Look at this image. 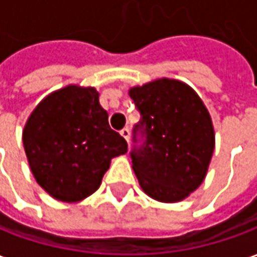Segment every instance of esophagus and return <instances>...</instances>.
<instances>
[{
	"mask_svg": "<svg viewBox=\"0 0 257 257\" xmlns=\"http://www.w3.org/2000/svg\"><path fill=\"white\" fill-rule=\"evenodd\" d=\"M121 136H122L126 142H129V139H131V131H129V128H123L122 131H121Z\"/></svg>",
	"mask_w": 257,
	"mask_h": 257,
	"instance_id": "1",
	"label": "esophagus"
}]
</instances>
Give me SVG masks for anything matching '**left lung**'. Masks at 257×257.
I'll return each mask as SVG.
<instances>
[{"label": "left lung", "mask_w": 257, "mask_h": 257, "mask_svg": "<svg viewBox=\"0 0 257 257\" xmlns=\"http://www.w3.org/2000/svg\"><path fill=\"white\" fill-rule=\"evenodd\" d=\"M143 146L131 153L142 190L160 202H179L204 182L215 150V129L204 101L179 79L132 86Z\"/></svg>", "instance_id": "1"}]
</instances>
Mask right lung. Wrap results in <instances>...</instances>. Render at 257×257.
Masks as SVG:
<instances>
[{
    "label": "right lung",
    "instance_id": "right-lung-1",
    "mask_svg": "<svg viewBox=\"0 0 257 257\" xmlns=\"http://www.w3.org/2000/svg\"><path fill=\"white\" fill-rule=\"evenodd\" d=\"M31 173L52 198L74 204L100 187L126 140L108 125L93 86L67 85L42 99L23 129Z\"/></svg>",
    "mask_w": 257,
    "mask_h": 257
}]
</instances>
